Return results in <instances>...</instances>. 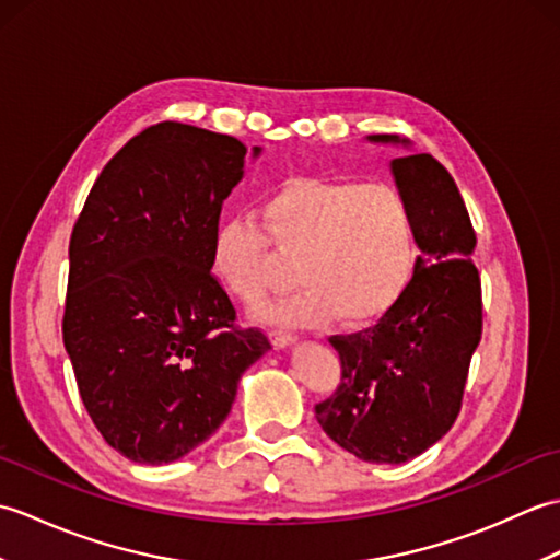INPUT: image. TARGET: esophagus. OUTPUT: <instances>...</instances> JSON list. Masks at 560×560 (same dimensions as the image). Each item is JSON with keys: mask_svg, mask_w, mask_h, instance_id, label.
Instances as JSON below:
<instances>
[{"mask_svg": "<svg viewBox=\"0 0 560 560\" xmlns=\"http://www.w3.org/2000/svg\"><path fill=\"white\" fill-rule=\"evenodd\" d=\"M269 337H271L273 349H287L291 343H295V337L289 335V331H271Z\"/></svg>", "mask_w": 560, "mask_h": 560, "instance_id": "34e87169", "label": "esophagus"}]
</instances>
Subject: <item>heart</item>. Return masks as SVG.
Listing matches in <instances>:
<instances>
[{
	"instance_id": "obj_1",
	"label": "heart",
	"mask_w": 560,
	"mask_h": 560,
	"mask_svg": "<svg viewBox=\"0 0 560 560\" xmlns=\"http://www.w3.org/2000/svg\"><path fill=\"white\" fill-rule=\"evenodd\" d=\"M257 217L261 230L245 217L219 223L211 271L235 301L255 307L273 287L269 245L295 261L301 289L271 307V323H373L397 303L411 277V213L387 183L293 175L259 199Z\"/></svg>"
}]
</instances>
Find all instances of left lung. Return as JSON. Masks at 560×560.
<instances>
[{"instance_id": "1", "label": "left lung", "mask_w": 560, "mask_h": 560, "mask_svg": "<svg viewBox=\"0 0 560 560\" xmlns=\"http://www.w3.org/2000/svg\"><path fill=\"white\" fill-rule=\"evenodd\" d=\"M368 141L409 147L397 135ZM392 175L421 255L375 327L329 339L341 383L315 407L339 447L373 464L419 457L450 431L481 341V279L471 261L477 233L455 180L431 153L395 159Z\"/></svg>"}]
</instances>
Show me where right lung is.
<instances>
[{"label": "right lung", "mask_w": 560, "mask_h": 560, "mask_svg": "<svg viewBox=\"0 0 560 560\" xmlns=\"http://www.w3.org/2000/svg\"><path fill=\"white\" fill-rule=\"evenodd\" d=\"M245 153L229 135L153 125L108 161L71 231L65 349L91 421L132 462L159 467L205 443L271 349L235 325L211 277Z\"/></svg>", "instance_id": "1"}]
</instances>
